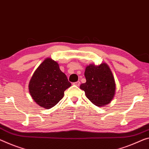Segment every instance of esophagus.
Masks as SVG:
<instances>
[{"mask_svg":"<svg viewBox=\"0 0 149 149\" xmlns=\"http://www.w3.org/2000/svg\"><path fill=\"white\" fill-rule=\"evenodd\" d=\"M74 84V85H77V86H79L80 85V81H77V82H74V83H73Z\"/></svg>","mask_w":149,"mask_h":149,"instance_id":"1","label":"esophagus"}]
</instances>
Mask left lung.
<instances>
[{
  "label": "left lung",
  "mask_w": 149,
  "mask_h": 149,
  "mask_svg": "<svg viewBox=\"0 0 149 149\" xmlns=\"http://www.w3.org/2000/svg\"><path fill=\"white\" fill-rule=\"evenodd\" d=\"M86 81L80 88L86 97L96 106H105L111 102L115 95V81L113 73L106 63L100 65L91 64L84 72Z\"/></svg>",
  "instance_id": "obj_1"
}]
</instances>
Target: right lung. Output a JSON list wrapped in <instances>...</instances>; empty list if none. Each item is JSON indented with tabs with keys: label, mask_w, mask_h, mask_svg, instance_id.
I'll use <instances>...</instances> for the list:
<instances>
[{
	"label": "right lung",
	"mask_w": 149,
	"mask_h": 149,
	"mask_svg": "<svg viewBox=\"0 0 149 149\" xmlns=\"http://www.w3.org/2000/svg\"><path fill=\"white\" fill-rule=\"evenodd\" d=\"M71 86L58 64L47 58L34 72L29 84L32 98L42 108L51 109L64 97L66 89Z\"/></svg>",
	"instance_id": "right-lung-1"
}]
</instances>
